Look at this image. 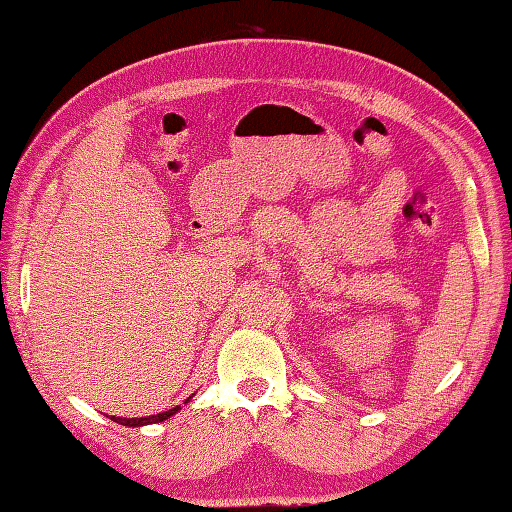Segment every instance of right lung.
Here are the masks:
<instances>
[{"mask_svg":"<svg viewBox=\"0 0 512 512\" xmlns=\"http://www.w3.org/2000/svg\"><path fill=\"white\" fill-rule=\"evenodd\" d=\"M189 398H191V396H189ZM189 398L184 400V405H187ZM176 411H180V405H178V407H173V409H169V411L156 413V416H147V418H116V416H112V420H114V422H118V424H123V427H145V424H156V422H162V420L171 418L173 413H176Z\"/></svg>","mask_w":512,"mask_h":512,"instance_id":"add662e5","label":"right lung"}]
</instances>
